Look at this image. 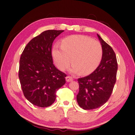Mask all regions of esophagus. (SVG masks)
Returning <instances> with one entry per match:
<instances>
[{
  "instance_id": "esophagus-1",
  "label": "esophagus",
  "mask_w": 135,
  "mask_h": 135,
  "mask_svg": "<svg viewBox=\"0 0 135 135\" xmlns=\"http://www.w3.org/2000/svg\"><path fill=\"white\" fill-rule=\"evenodd\" d=\"M73 80V78L71 76H67L66 77V80L68 82H69V81H71Z\"/></svg>"
}]
</instances>
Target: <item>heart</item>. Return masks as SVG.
<instances>
[{
  "mask_svg": "<svg viewBox=\"0 0 135 135\" xmlns=\"http://www.w3.org/2000/svg\"><path fill=\"white\" fill-rule=\"evenodd\" d=\"M103 50L101 43L88 36L82 35L70 36L65 38L60 46L56 44L53 49V56L57 66L66 69L73 64L70 71L88 74L99 66L102 60Z\"/></svg>",
  "mask_w": 135,
  "mask_h": 135,
  "instance_id": "1",
  "label": "heart"
}]
</instances>
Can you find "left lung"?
I'll use <instances>...</instances> for the list:
<instances>
[{
	"mask_svg": "<svg viewBox=\"0 0 135 135\" xmlns=\"http://www.w3.org/2000/svg\"><path fill=\"white\" fill-rule=\"evenodd\" d=\"M97 36L103 50L101 62L91 74L78 79L79 91L76 100L84 110L97 109L107 103L116 82L118 64L115 52L99 34Z\"/></svg>",
	"mask_w": 135,
	"mask_h": 135,
	"instance_id": "left-lung-1",
	"label": "left lung"
}]
</instances>
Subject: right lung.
Segmentation results:
<instances>
[{
	"label": "right lung",
	"instance_id": "right-lung-1",
	"mask_svg": "<svg viewBox=\"0 0 135 135\" xmlns=\"http://www.w3.org/2000/svg\"><path fill=\"white\" fill-rule=\"evenodd\" d=\"M64 30L42 32L27 43L20 59L18 77L23 95L39 107L51 106L56 92L66 83V74L53 64L52 43Z\"/></svg>",
	"mask_w": 135,
	"mask_h": 135
}]
</instances>
